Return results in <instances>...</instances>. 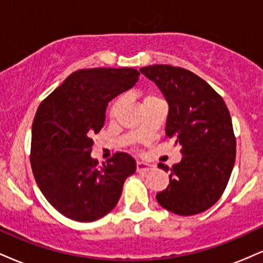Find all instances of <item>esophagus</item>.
Segmentation results:
<instances>
[{
  "label": "esophagus",
  "mask_w": 263,
  "mask_h": 263,
  "mask_svg": "<svg viewBox=\"0 0 263 263\" xmlns=\"http://www.w3.org/2000/svg\"><path fill=\"white\" fill-rule=\"evenodd\" d=\"M153 165L149 164V163L146 162H137L136 163V170H137L138 173H146L149 170H152Z\"/></svg>",
  "instance_id": "34e87169"
}]
</instances>
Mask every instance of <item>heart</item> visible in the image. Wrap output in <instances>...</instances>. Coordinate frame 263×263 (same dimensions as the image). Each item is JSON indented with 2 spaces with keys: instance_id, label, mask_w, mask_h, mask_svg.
Masks as SVG:
<instances>
[{
  "instance_id": "b5f03b06",
  "label": "heart",
  "mask_w": 263,
  "mask_h": 263,
  "mask_svg": "<svg viewBox=\"0 0 263 263\" xmlns=\"http://www.w3.org/2000/svg\"><path fill=\"white\" fill-rule=\"evenodd\" d=\"M153 99H159V98H157V96H155V95H148V96H146L144 101L153 100ZM121 102H122V98L115 99V100L112 101V104L110 105V108H108V115H110V116H114L115 112L117 111V108H119L120 105H121Z\"/></svg>"
}]
</instances>
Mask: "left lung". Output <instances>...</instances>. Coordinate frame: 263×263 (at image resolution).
<instances>
[{
  "label": "left lung",
  "mask_w": 263,
  "mask_h": 263,
  "mask_svg": "<svg viewBox=\"0 0 263 263\" xmlns=\"http://www.w3.org/2000/svg\"><path fill=\"white\" fill-rule=\"evenodd\" d=\"M140 71L168 102L165 136L182 146V161L168 168L170 184L157 193L161 206L177 215L203 213L219 200L236 157L231 116L224 100L206 81L183 68L149 65Z\"/></svg>",
  "instance_id": "8db88e82"
}]
</instances>
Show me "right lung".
<instances>
[{
  "label": "right lung",
  "mask_w": 263,
  "mask_h": 263,
  "mask_svg": "<svg viewBox=\"0 0 263 263\" xmlns=\"http://www.w3.org/2000/svg\"><path fill=\"white\" fill-rule=\"evenodd\" d=\"M138 77L132 68L83 69L39 105L32 125V171L45 199L66 218L90 222L105 216L136 172L135 159L123 152L99 165L91 137L104 127L108 102L134 87Z\"/></svg>",
  "instance_id": "add662e5"
}]
</instances>
